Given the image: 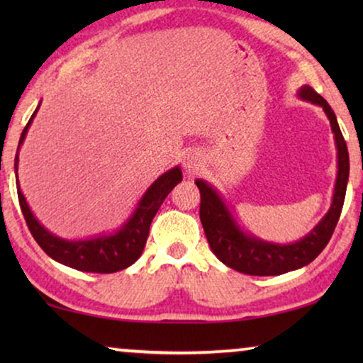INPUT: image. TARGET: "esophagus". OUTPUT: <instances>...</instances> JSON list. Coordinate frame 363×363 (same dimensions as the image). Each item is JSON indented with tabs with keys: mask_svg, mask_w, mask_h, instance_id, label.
I'll return each mask as SVG.
<instances>
[{
	"mask_svg": "<svg viewBox=\"0 0 363 363\" xmlns=\"http://www.w3.org/2000/svg\"><path fill=\"white\" fill-rule=\"evenodd\" d=\"M183 167H185V172L190 177L198 175L201 172V168L205 167V158L198 152H190L185 157V160H183Z\"/></svg>",
	"mask_w": 363,
	"mask_h": 363,
	"instance_id": "esophagus-1",
	"label": "esophagus"
}]
</instances>
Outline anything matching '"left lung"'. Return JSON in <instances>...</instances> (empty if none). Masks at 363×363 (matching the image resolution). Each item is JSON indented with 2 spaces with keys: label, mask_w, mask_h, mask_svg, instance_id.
Returning a JSON list of instances; mask_svg holds the SVG:
<instances>
[{
  "label": "left lung",
  "mask_w": 363,
  "mask_h": 363,
  "mask_svg": "<svg viewBox=\"0 0 363 363\" xmlns=\"http://www.w3.org/2000/svg\"><path fill=\"white\" fill-rule=\"evenodd\" d=\"M302 101H307L324 108L330 121L337 147V178L332 195V205L327 215L299 241L289 245L269 242L259 240L247 233L235 220L223 196L205 180H195L201 195L200 220L205 230L211 251L231 269L250 276H279L284 272L299 269L315 259L329 242L337 221L340 218L345 200L347 182H349V150L342 135L334 111L322 96L309 86H302L297 91Z\"/></svg>",
  "instance_id": "8db88e82"
}]
</instances>
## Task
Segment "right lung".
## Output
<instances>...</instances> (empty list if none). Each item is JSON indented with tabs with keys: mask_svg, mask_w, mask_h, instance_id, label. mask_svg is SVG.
<instances>
[{
	"mask_svg": "<svg viewBox=\"0 0 363 363\" xmlns=\"http://www.w3.org/2000/svg\"><path fill=\"white\" fill-rule=\"evenodd\" d=\"M39 106L29 118L28 125L24 127L21 138H19L16 158H14L18 200L29 231H31L34 240L49 257H52L54 261L61 262L64 266L72 267V269L84 272H101V274H111V272L125 269L142 256L153 216L157 215L158 208L165 201L168 193L182 182V168L173 167L172 170L158 177L148 186V190L143 193L140 201L137 203V208L127 218V221L111 235H99L87 238V240H64L61 236L52 235L33 215L18 182L19 148H21L24 138H26L28 128L31 127L33 118L39 111Z\"/></svg>",
	"mask_w": 363,
	"mask_h": 363,
	"instance_id": "right-lung-1",
	"label": "right lung"
}]
</instances>
